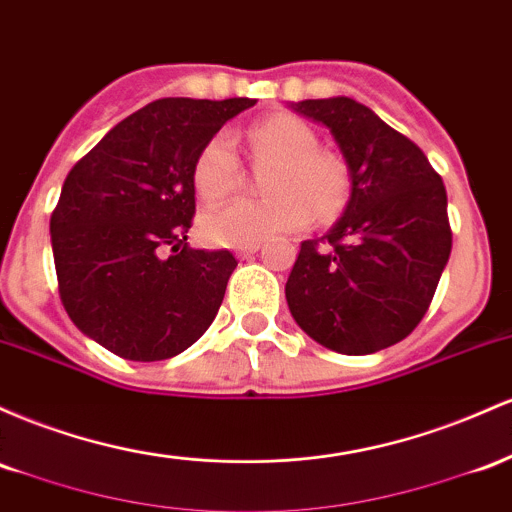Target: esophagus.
I'll return each mask as SVG.
<instances>
[{"mask_svg":"<svg viewBox=\"0 0 512 512\" xmlns=\"http://www.w3.org/2000/svg\"><path fill=\"white\" fill-rule=\"evenodd\" d=\"M258 249H261V244H246V246H237V256H239V258H249V256H254Z\"/></svg>","mask_w":512,"mask_h":512,"instance_id":"obj_1","label":"esophagus"}]
</instances>
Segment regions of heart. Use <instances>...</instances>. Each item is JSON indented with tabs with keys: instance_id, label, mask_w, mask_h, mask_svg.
Returning a JSON list of instances; mask_svg holds the SVG:
<instances>
[{
	"instance_id": "heart-1",
	"label": "heart",
	"mask_w": 512,
	"mask_h": 512,
	"mask_svg": "<svg viewBox=\"0 0 512 512\" xmlns=\"http://www.w3.org/2000/svg\"><path fill=\"white\" fill-rule=\"evenodd\" d=\"M251 159L271 166L263 176L268 198H237L200 217V234L217 246H246L329 222L348 203L350 176L338 154L319 149L317 132L290 113L261 118L246 132ZM241 169L232 137L217 132L193 164V186L203 200H220L239 186Z\"/></svg>"
}]
</instances>
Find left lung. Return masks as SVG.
Returning <instances> with one entry per match:
<instances>
[{
	"instance_id": "1",
	"label": "left lung",
	"mask_w": 512,
	"mask_h": 512,
	"mask_svg": "<svg viewBox=\"0 0 512 512\" xmlns=\"http://www.w3.org/2000/svg\"><path fill=\"white\" fill-rule=\"evenodd\" d=\"M341 147L350 200L321 239L302 241L287 307L321 346L367 355L404 341L426 317L452 251L447 193L421 147L348 99L292 103Z\"/></svg>"
}]
</instances>
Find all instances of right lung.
<instances>
[{"label":"right lung","mask_w":512,"mask_h":512,"mask_svg":"<svg viewBox=\"0 0 512 512\" xmlns=\"http://www.w3.org/2000/svg\"><path fill=\"white\" fill-rule=\"evenodd\" d=\"M254 103L152 101L67 174L50 217L57 290L74 326L120 358H174L215 319L237 258L188 246L193 164Z\"/></svg>","instance_id":"add662e5"}]
</instances>
